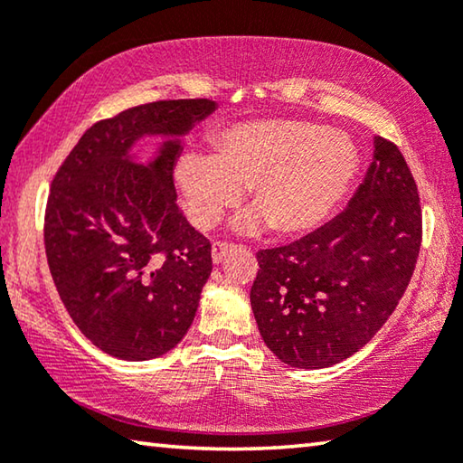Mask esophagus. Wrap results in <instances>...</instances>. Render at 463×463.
Listing matches in <instances>:
<instances>
[{
	"label": "esophagus",
	"mask_w": 463,
	"mask_h": 463,
	"mask_svg": "<svg viewBox=\"0 0 463 463\" xmlns=\"http://www.w3.org/2000/svg\"><path fill=\"white\" fill-rule=\"evenodd\" d=\"M231 245H226V242H214L213 245V261L218 265L221 263L226 255L231 253Z\"/></svg>",
	"instance_id": "esophagus-1"
}]
</instances>
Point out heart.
<instances>
[{"mask_svg": "<svg viewBox=\"0 0 463 463\" xmlns=\"http://www.w3.org/2000/svg\"><path fill=\"white\" fill-rule=\"evenodd\" d=\"M359 155L347 135L307 120L269 118L226 127L213 137V155L179 156L175 182L184 210L198 229H213L249 190L253 208L234 231L302 234L325 221L347 194Z\"/></svg>", "mask_w": 463, "mask_h": 463, "instance_id": "obj_1", "label": "heart"}]
</instances>
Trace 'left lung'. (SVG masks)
Listing matches in <instances>:
<instances>
[{"label":"left lung","mask_w":463,"mask_h":463,"mask_svg":"<svg viewBox=\"0 0 463 463\" xmlns=\"http://www.w3.org/2000/svg\"><path fill=\"white\" fill-rule=\"evenodd\" d=\"M417 184L396 145L373 159L347 208L292 245L257 253L250 308L265 345L302 370L357 354L394 312L420 249Z\"/></svg>","instance_id":"left-lung-1"}]
</instances>
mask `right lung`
Listing matches in <instances>:
<instances>
[{"mask_svg": "<svg viewBox=\"0 0 463 463\" xmlns=\"http://www.w3.org/2000/svg\"><path fill=\"white\" fill-rule=\"evenodd\" d=\"M213 99L124 109L85 132L54 175L44 218L51 276L104 354L146 362L184 339L213 271L210 242L179 213L174 167ZM159 137L152 153L136 148Z\"/></svg>", "mask_w": 463, "mask_h": 463, "instance_id": "obj_1", "label": "right lung"}]
</instances>
